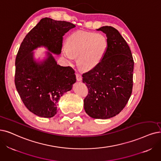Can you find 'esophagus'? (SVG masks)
<instances>
[{
  "label": "esophagus",
  "mask_w": 161,
  "mask_h": 161,
  "mask_svg": "<svg viewBox=\"0 0 161 161\" xmlns=\"http://www.w3.org/2000/svg\"><path fill=\"white\" fill-rule=\"evenodd\" d=\"M76 80L78 81H80L82 80V76L79 74L78 73H76Z\"/></svg>",
  "instance_id": "obj_1"
}]
</instances>
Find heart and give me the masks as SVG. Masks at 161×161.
I'll use <instances>...</instances> for the list:
<instances>
[{
	"mask_svg": "<svg viewBox=\"0 0 161 161\" xmlns=\"http://www.w3.org/2000/svg\"><path fill=\"white\" fill-rule=\"evenodd\" d=\"M107 48L108 40L104 35L80 30L69 36L63 54L69 63H72L77 57L79 67L90 70L101 62Z\"/></svg>",
	"mask_w": 161,
	"mask_h": 161,
	"instance_id": "obj_1",
	"label": "heart"
}]
</instances>
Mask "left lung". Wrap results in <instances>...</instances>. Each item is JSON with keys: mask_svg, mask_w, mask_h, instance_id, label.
Returning a JSON list of instances; mask_svg holds the SVG:
<instances>
[{"mask_svg": "<svg viewBox=\"0 0 161 161\" xmlns=\"http://www.w3.org/2000/svg\"><path fill=\"white\" fill-rule=\"evenodd\" d=\"M97 30L106 34L108 48L98 65L82 74L88 88L84 108L92 118L108 119L118 114L130 98L134 61L129 46L116 29L106 25Z\"/></svg>", "mask_w": 161, "mask_h": 161, "instance_id": "left-lung-1", "label": "left lung"}]
</instances>
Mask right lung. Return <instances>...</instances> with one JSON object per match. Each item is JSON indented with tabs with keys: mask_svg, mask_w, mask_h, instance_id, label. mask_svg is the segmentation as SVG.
Wrapping results in <instances>:
<instances>
[{
	"mask_svg": "<svg viewBox=\"0 0 161 161\" xmlns=\"http://www.w3.org/2000/svg\"><path fill=\"white\" fill-rule=\"evenodd\" d=\"M75 27L66 21L44 18L25 36L15 61V86L24 104L33 114L43 118L53 117L58 111L61 96L70 91L76 82L70 67L57 65L49 52H61L63 36ZM43 46L50 51L47 58L36 62L33 51Z\"/></svg>",
	"mask_w": 161,
	"mask_h": 161,
	"instance_id": "add662e5",
	"label": "right lung"
}]
</instances>
